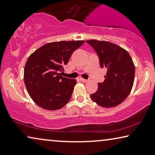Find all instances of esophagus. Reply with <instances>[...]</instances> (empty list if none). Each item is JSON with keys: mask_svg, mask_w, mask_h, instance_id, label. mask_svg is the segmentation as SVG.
<instances>
[{"mask_svg": "<svg viewBox=\"0 0 155 155\" xmlns=\"http://www.w3.org/2000/svg\"><path fill=\"white\" fill-rule=\"evenodd\" d=\"M81 81H82V82H84V83H87V82H88V80L84 79V78H81Z\"/></svg>", "mask_w": 155, "mask_h": 155, "instance_id": "1", "label": "esophagus"}]
</instances>
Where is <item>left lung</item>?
<instances>
[{"label": "left lung", "instance_id": "obj_1", "mask_svg": "<svg viewBox=\"0 0 155 155\" xmlns=\"http://www.w3.org/2000/svg\"><path fill=\"white\" fill-rule=\"evenodd\" d=\"M97 54L101 68L107 69L103 83H98L96 92L91 94L94 102L102 107H114L127 97L132 89L135 66L129 53L114 43L87 40Z\"/></svg>", "mask_w": 155, "mask_h": 155}]
</instances>
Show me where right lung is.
Here are the masks:
<instances>
[{
	"mask_svg": "<svg viewBox=\"0 0 155 155\" xmlns=\"http://www.w3.org/2000/svg\"><path fill=\"white\" fill-rule=\"evenodd\" d=\"M84 41L47 43L30 55L24 68V83L34 102L46 110L63 108L72 94L77 81L63 77L61 71L72 53Z\"/></svg>",
	"mask_w": 155,
	"mask_h": 155,
	"instance_id": "add662e5",
	"label": "right lung"
}]
</instances>
